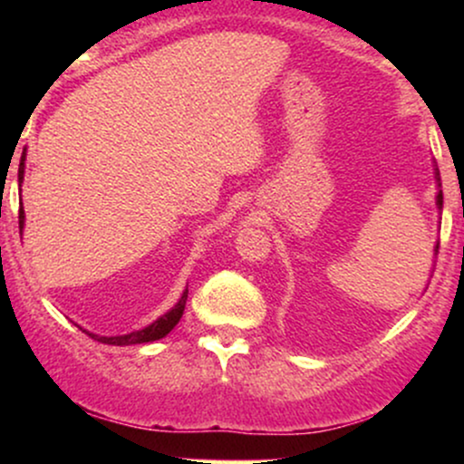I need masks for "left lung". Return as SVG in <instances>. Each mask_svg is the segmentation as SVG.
<instances>
[{
    "instance_id": "obj_1",
    "label": "left lung",
    "mask_w": 464,
    "mask_h": 464,
    "mask_svg": "<svg viewBox=\"0 0 464 464\" xmlns=\"http://www.w3.org/2000/svg\"><path fill=\"white\" fill-rule=\"evenodd\" d=\"M436 169V185H439V194H436V205H439V209H443V191H440V177H439V168ZM436 253H439V244H436Z\"/></svg>"
}]
</instances>
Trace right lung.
Segmentation results:
<instances>
[{"label": "right lung", "instance_id": "obj_1", "mask_svg": "<svg viewBox=\"0 0 464 464\" xmlns=\"http://www.w3.org/2000/svg\"><path fill=\"white\" fill-rule=\"evenodd\" d=\"M24 161H25V152L21 154V163H19V188H21V183H24V169H25ZM24 220H25V214H24V205H21L19 228H24ZM185 303H188V290L180 295L179 303L172 307V310L165 312L163 316H159L157 321H154L152 324H148V327L140 329V332H130L124 335H98V334H89V332H84V334L92 335V338L98 340V343L115 344V347H129V344H143V343H152V340H161L169 332H172L174 327H177V323L180 321V316H183V312H185Z\"/></svg>", "mask_w": 464, "mask_h": 464}]
</instances>
